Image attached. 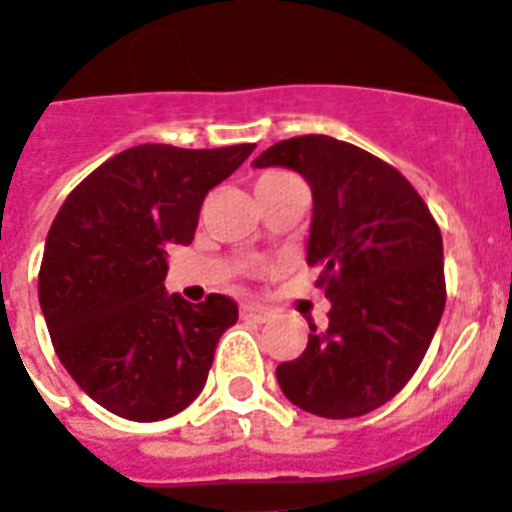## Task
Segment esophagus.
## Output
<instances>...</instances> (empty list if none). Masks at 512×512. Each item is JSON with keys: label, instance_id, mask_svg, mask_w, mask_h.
<instances>
[{"label": "esophagus", "instance_id": "1", "mask_svg": "<svg viewBox=\"0 0 512 512\" xmlns=\"http://www.w3.org/2000/svg\"><path fill=\"white\" fill-rule=\"evenodd\" d=\"M242 318H247V321H255V323H265L270 318V313L265 310V307L255 305V302H244Z\"/></svg>", "mask_w": 512, "mask_h": 512}]
</instances>
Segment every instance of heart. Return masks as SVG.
I'll list each match as a JSON object with an SVG mask.
<instances>
[{
  "instance_id": "heart-1",
  "label": "heart",
  "mask_w": 512,
  "mask_h": 512,
  "mask_svg": "<svg viewBox=\"0 0 512 512\" xmlns=\"http://www.w3.org/2000/svg\"><path fill=\"white\" fill-rule=\"evenodd\" d=\"M276 176H281V173H268V176H263V178H276Z\"/></svg>"
}]
</instances>
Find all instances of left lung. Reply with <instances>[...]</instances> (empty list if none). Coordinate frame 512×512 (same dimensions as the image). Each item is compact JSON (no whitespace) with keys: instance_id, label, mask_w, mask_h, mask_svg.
<instances>
[{"instance_id":"left-lung-1","label":"left lung","mask_w":512,"mask_h":512,"mask_svg":"<svg viewBox=\"0 0 512 512\" xmlns=\"http://www.w3.org/2000/svg\"><path fill=\"white\" fill-rule=\"evenodd\" d=\"M289 168L313 191L307 265L331 302L297 360L276 378L321 418H357L410 381L444 313L442 234L400 170L323 134L278 141L252 162Z\"/></svg>"}]
</instances>
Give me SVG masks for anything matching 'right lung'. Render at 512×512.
I'll return each instance as SVG.
<instances>
[{"label": "right lung", "mask_w": 512, "mask_h": 512, "mask_svg": "<svg viewBox=\"0 0 512 512\" xmlns=\"http://www.w3.org/2000/svg\"><path fill=\"white\" fill-rule=\"evenodd\" d=\"M252 149L139 144L62 202L39 270L41 313L65 371L110 413L162 421L202 392L239 307L223 294L191 305L165 292L168 247L191 244L207 191Z\"/></svg>", "instance_id": "obj_1"}]
</instances>
